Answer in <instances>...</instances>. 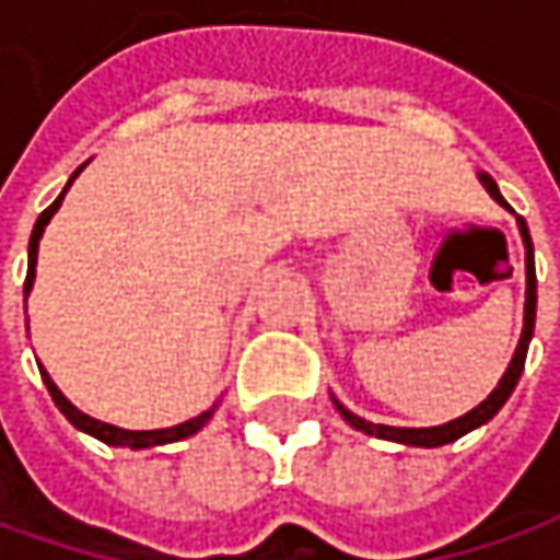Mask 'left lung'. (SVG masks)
I'll use <instances>...</instances> for the list:
<instances>
[{"instance_id":"obj_1","label":"left lung","mask_w":560,"mask_h":560,"mask_svg":"<svg viewBox=\"0 0 560 560\" xmlns=\"http://www.w3.org/2000/svg\"><path fill=\"white\" fill-rule=\"evenodd\" d=\"M477 180L483 184V189L495 199V202L502 205L511 211V205L505 202V196L499 192V184L486 174V171H477ZM517 230H521V240H524V248H527V255H524V261H527V302H524V330H521V339H517V349H514V355H511V364H508V371L499 380V386L489 393V396L477 405V408H470L467 415L462 418L448 420V423H440V427H386V423H371V420L358 418L352 415L339 398H334L336 411L342 415V420L349 423V427H355L361 433H368V436H376V440H389V442H401V445H415V448H440V445H448V442L462 440L464 433H470V430H477V427H483L489 420L495 418L499 411H502V405H505L511 393H514V386H517V380L524 374V361H527V349H529V339H533V327H536V265H533V240H529V230L527 221L524 218H517Z\"/></svg>"}]
</instances>
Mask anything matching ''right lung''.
Wrapping results in <instances>:
<instances>
[{
  "label": "right lung",
  "mask_w": 560,
  "mask_h": 560,
  "mask_svg": "<svg viewBox=\"0 0 560 560\" xmlns=\"http://www.w3.org/2000/svg\"><path fill=\"white\" fill-rule=\"evenodd\" d=\"M86 164H80L74 174H71V180H68V186L61 189V196L55 199L39 218H36V224H33V233H31V246H27V280H24V312H27V299H31V290H33V280H36V252H39V240H43V230L49 226V221H52V214L61 208V199L68 196V189H71V184H74L77 177H80V171H83ZM39 364V361H36ZM39 374H43V383H46V389H49V396H52V401L58 405V411L65 415V418L74 423L77 430H83V433H90V436H96L98 442H105V445H115V448H155V445H167V442H180L186 440V436H192V433H199L205 423L211 420V415H214V408L218 405H211L208 411H202L199 418H189L184 420V423H177V427H164V430H124V427H115V423H105V420H96L90 418V415H83L77 405H71L68 398H65V393L58 389L52 383V376L46 374V368L39 364Z\"/></svg>",
  "instance_id": "add662e5"
}]
</instances>
